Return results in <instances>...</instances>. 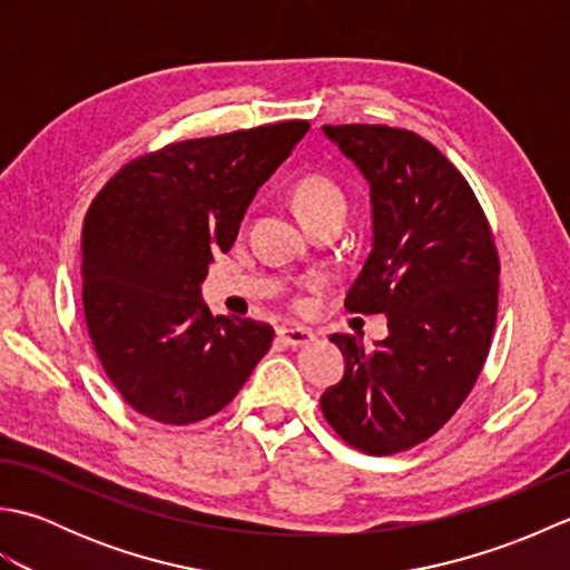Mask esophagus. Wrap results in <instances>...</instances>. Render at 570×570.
Instances as JSON below:
<instances>
[{"mask_svg": "<svg viewBox=\"0 0 570 570\" xmlns=\"http://www.w3.org/2000/svg\"><path fill=\"white\" fill-rule=\"evenodd\" d=\"M276 333L286 345H292V347L306 345V343L313 341V337H316L308 328H301V325H282V328H278Z\"/></svg>", "mask_w": 570, "mask_h": 570, "instance_id": "34e87169", "label": "esophagus"}]
</instances>
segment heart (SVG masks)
Segmentation results:
<instances>
[{
	"instance_id": "obj_1",
	"label": "heart",
	"mask_w": 570,
	"mask_h": 570,
	"mask_svg": "<svg viewBox=\"0 0 570 570\" xmlns=\"http://www.w3.org/2000/svg\"><path fill=\"white\" fill-rule=\"evenodd\" d=\"M294 205L301 220L316 215L343 213L347 210V196L335 178L325 174H308L294 188Z\"/></svg>"
}]
</instances>
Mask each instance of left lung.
<instances>
[{
  "label": "left lung",
  "mask_w": 570,
  "mask_h": 570,
  "mask_svg": "<svg viewBox=\"0 0 570 570\" xmlns=\"http://www.w3.org/2000/svg\"><path fill=\"white\" fill-rule=\"evenodd\" d=\"M365 176L372 249L345 308L384 313L390 335L365 350L333 333L345 377L321 396L325 421L370 455L431 439L475 386L498 321L500 257L463 174L409 129L323 125Z\"/></svg>",
  "instance_id": "1"
}]
</instances>
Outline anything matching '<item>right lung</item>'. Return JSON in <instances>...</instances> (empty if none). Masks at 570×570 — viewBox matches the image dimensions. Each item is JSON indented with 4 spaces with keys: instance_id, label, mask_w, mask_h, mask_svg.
<instances>
[{
    "instance_id": "right-lung-1",
    "label": "right lung",
    "mask_w": 570,
    "mask_h": 570,
    "mask_svg": "<svg viewBox=\"0 0 570 570\" xmlns=\"http://www.w3.org/2000/svg\"><path fill=\"white\" fill-rule=\"evenodd\" d=\"M306 119L186 139L137 156L95 196L82 225V311L125 402L168 426L225 409L272 347L274 328L210 316L200 284Z\"/></svg>"
}]
</instances>
